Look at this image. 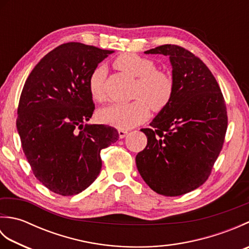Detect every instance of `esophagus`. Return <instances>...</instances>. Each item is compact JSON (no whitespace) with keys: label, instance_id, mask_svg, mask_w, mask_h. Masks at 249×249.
Segmentation results:
<instances>
[{"label":"esophagus","instance_id":"34e87169","mask_svg":"<svg viewBox=\"0 0 249 249\" xmlns=\"http://www.w3.org/2000/svg\"><path fill=\"white\" fill-rule=\"evenodd\" d=\"M127 133L128 131L127 130H125V129H119V136H120V138H124V137L127 135Z\"/></svg>","mask_w":249,"mask_h":249}]
</instances>
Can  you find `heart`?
Listing matches in <instances>:
<instances>
[{
  "label": "heart",
  "mask_w": 249,
  "mask_h": 249,
  "mask_svg": "<svg viewBox=\"0 0 249 249\" xmlns=\"http://www.w3.org/2000/svg\"><path fill=\"white\" fill-rule=\"evenodd\" d=\"M118 70L137 78L134 98L129 104H112L99 111V120L120 129H129L144 122L153 111L160 112L170 104L174 93V82L168 72L156 70V64L147 57L135 53H124L114 60ZM107 71L97 67L89 77V89L93 99H105V78Z\"/></svg>",
  "instance_id": "1"
}]
</instances>
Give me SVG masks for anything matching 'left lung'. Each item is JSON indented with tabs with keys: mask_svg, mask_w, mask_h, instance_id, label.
Instances as JSON below:
<instances>
[{
	"mask_svg": "<svg viewBox=\"0 0 249 249\" xmlns=\"http://www.w3.org/2000/svg\"><path fill=\"white\" fill-rule=\"evenodd\" d=\"M145 53L169 56L174 93L151 128L141 129L147 143L136 165L154 192L176 197L201 186L212 172L228 126L226 103L213 73L190 51L162 45Z\"/></svg>",
	"mask_w": 249,
	"mask_h": 249,
	"instance_id": "left-lung-1",
	"label": "left lung"
}]
</instances>
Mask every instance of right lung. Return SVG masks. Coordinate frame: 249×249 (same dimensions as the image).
I'll return each mask as SVG.
<instances>
[{
  "mask_svg": "<svg viewBox=\"0 0 249 249\" xmlns=\"http://www.w3.org/2000/svg\"><path fill=\"white\" fill-rule=\"evenodd\" d=\"M112 50L63 44L31 71L18 105L17 129L35 178L61 196L88 188L100 172V151L119 139L108 125L84 124L95 105L89 77Z\"/></svg>",
  "mask_w": 249,
  "mask_h": 249,
  "instance_id": "right-lung-1",
  "label": "right lung"
}]
</instances>
